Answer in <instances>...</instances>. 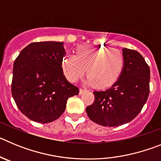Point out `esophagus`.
Wrapping results in <instances>:
<instances>
[{
	"mask_svg": "<svg viewBox=\"0 0 161 161\" xmlns=\"http://www.w3.org/2000/svg\"><path fill=\"white\" fill-rule=\"evenodd\" d=\"M85 91H87L86 89H80V94H82L83 93H85Z\"/></svg>",
	"mask_w": 161,
	"mask_h": 161,
	"instance_id": "34e87169",
	"label": "esophagus"
}]
</instances>
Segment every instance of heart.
<instances>
[{
    "label": "heart",
    "instance_id": "obj_1",
    "mask_svg": "<svg viewBox=\"0 0 161 161\" xmlns=\"http://www.w3.org/2000/svg\"><path fill=\"white\" fill-rule=\"evenodd\" d=\"M61 67L67 79L77 81L86 72L89 76L85 83L100 89L109 87L120 76L124 67L123 53L117 49L95 47H80L76 56L66 55L61 61Z\"/></svg>",
    "mask_w": 161,
    "mask_h": 161
}]
</instances>
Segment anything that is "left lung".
I'll list each match as a JSON object with an SVG mask.
<instances>
[{"instance_id":"8db88e82","label":"left lung","mask_w":161,"mask_h":161,"mask_svg":"<svg viewBox=\"0 0 161 161\" xmlns=\"http://www.w3.org/2000/svg\"><path fill=\"white\" fill-rule=\"evenodd\" d=\"M123 55L124 67L117 81L106 90L94 91V102L86 108L90 120L104 126L133 120L148 97L149 66L135 50L123 48Z\"/></svg>"}]
</instances>
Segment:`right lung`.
<instances>
[{"instance_id":"1","label":"right lung","mask_w":161,"mask_h":161,"mask_svg":"<svg viewBox=\"0 0 161 161\" xmlns=\"http://www.w3.org/2000/svg\"><path fill=\"white\" fill-rule=\"evenodd\" d=\"M64 42H38L25 47L15 59L11 85L17 106L31 120L47 123L64 112L67 101L79 89L64 75Z\"/></svg>"}]
</instances>
